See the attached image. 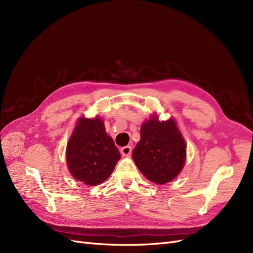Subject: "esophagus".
I'll list each match as a JSON object with an SVG mask.
<instances>
[{"label":"esophagus","mask_w":253,"mask_h":253,"mask_svg":"<svg viewBox=\"0 0 253 253\" xmlns=\"http://www.w3.org/2000/svg\"><path fill=\"white\" fill-rule=\"evenodd\" d=\"M120 152H121L122 155L127 156V155L131 154L132 147H131V145H126V147H122V148L120 149Z\"/></svg>","instance_id":"1"}]
</instances>
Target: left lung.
<instances>
[{
    "instance_id": "left-lung-1",
    "label": "left lung",
    "mask_w": 253,
    "mask_h": 253,
    "mask_svg": "<svg viewBox=\"0 0 253 253\" xmlns=\"http://www.w3.org/2000/svg\"><path fill=\"white\" fill-rule=\"evenodd\" d=\"M186 151L185 139L175 120L159 121L156 115H153L140 127V140L132 157L145 177L164 185L182 170Z\"/></svg>"
}]
</instances>
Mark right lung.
<instances>
[{
    "label": "right lung",
    "instance_id": "obj_1",
    "mask_svg": "<svg viewBox=\"0 0 253 253\" xmlns=\"http://www.w3.org/2000/svg\"><path fill=\"white\" fill-rule=\"evenodd\" d=\"M120 157L100 118L78 119L66 147V163L74 178L87 186L99 185L109 178Z\"/></svg>",
    "mask_w": 253,
    "mask_h": 253
}]
</instances>
